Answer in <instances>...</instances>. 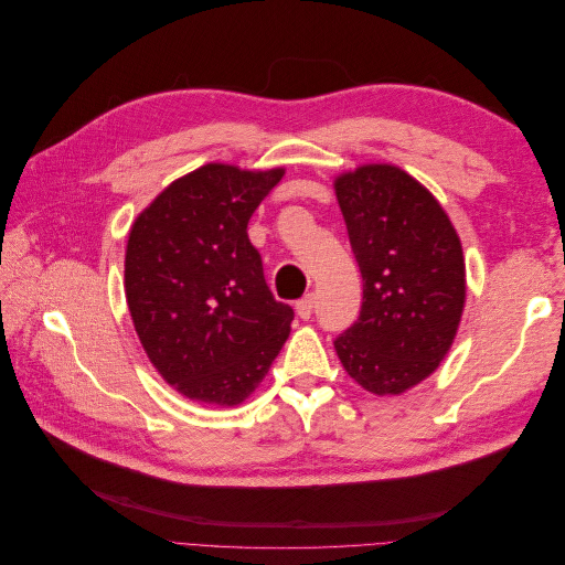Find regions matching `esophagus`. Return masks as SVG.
<instances>
[{"instance_id":"obj_1","label":"esophagus","mask_w":565,"mask_h":565,"mask_svg":"<svg viewBox=\"0 0 565 565\" xmlns=\"http://www.w3.org/2000/svg\"><path fill=\"white\" fill-rule=\"evenodd\" d=\"M313 303H316V297H313V295L301 297V299L297 301V316H299L301 320H309L311 313H313Z\"/></svg>"}]
</instances>
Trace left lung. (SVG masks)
Wrapping results in <instances>:
<instances>
[{"mask_svg": "<svg viewBox=\"0 0 565 565\" xmlns=\"http://www.w3.org/2000/svg\"><path fill=\"white\" fill-rule=\"evenodd\" d=\"M334 191L363 276L361 316L334 339L341 365L374 396H398L440 365L467 297L455 226L393 164H363Z\"/></svg>", "mask_w": 565, "mask_h": 565, "instance_id": "left-lung-1", "label": "left lung"}]
</instances>
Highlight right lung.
Returning <instances> with one entry per match:
<instances>
[{"label":"right lung","mask_w":565,"mask_h":565,"mask_svg":"<svg viewBox=\"0 0 565 565\" xmlns=\"http://www.w3.org/2000/svg\"><path fill=\"white\" fill-rule=\"evenodd\" d=\"M285 174L212 162L136 216L125 292L150 363L185 398L237 405L276 361L295 311L264 280L247 224Z\"/></svg>","instance_id":"right-lung-1"}]
</instances>
